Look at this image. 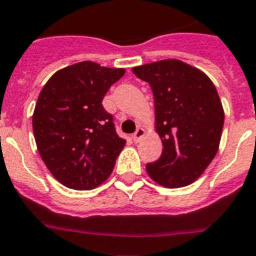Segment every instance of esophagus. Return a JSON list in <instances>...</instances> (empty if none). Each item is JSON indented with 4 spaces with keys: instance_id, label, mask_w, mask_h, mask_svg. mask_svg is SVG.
<instances>
[{
    "instance_id": "34e87169",
    "label": "esophagus",
    "mask_w": 256,
    "mask_h": 256,
    "mask_svg": "<svg viewBox=\"0 0 256 256\" xmlns=\"http://www.w3.org/2000/svg\"><path fill=\"white\" fill-rule=\"evenodd\" d=\"M144 134H145V130H144L142 128H137L136 132H134L132 134L133 141H134V142H138V141H140L141 138H142V137H144Z\"/></svg>"
}]
</instances>
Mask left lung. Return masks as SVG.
<instances>
[{"instance_id": "left-lung-1", "label": "left lung", "mask_w": 256, "mask_h": 256, "mask_svg": "<svg viewBox=\"0 0 256 256\" xmlns=\"http://www.w3.org/2000/svg\"><path fill=\"white\" fill-rule=\"evenodd\" d=\"M152 88L156 128L162 154L146 164L154 182L168 188L191 184L218 150L224 110L212 81L199 69L179 60H162L133 68Z\"/></svg>"}]
</instances>
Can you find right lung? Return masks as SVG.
Instances as JSON below:
<instances>
[{
	"label": "right lung",
	"mask_w": 256,
	"mask_h": 256,
	"mask_svg": "<svg viewBox=\"0 0 256 256\" xmlns=\"http://www.w3.org/2000/svg\"><path fill=\"white\" fill-rule=\"evenodd\" d=\"M124 69L84 61L56 72L44 85L32 116L38 150L57 180L92 190L108 178L126 140L102 100Z\"/></svg>",
	"instance_id": "1"
}]
</instances>
